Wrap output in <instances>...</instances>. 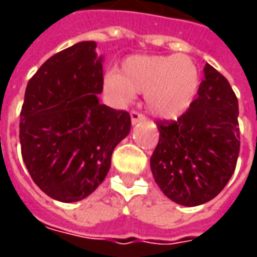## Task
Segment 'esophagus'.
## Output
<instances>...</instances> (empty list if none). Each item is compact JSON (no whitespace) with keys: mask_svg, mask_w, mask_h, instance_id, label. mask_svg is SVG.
<instances>
[{"mask_svg":"<svg viewBox=\"0 0 257 257\" xmlns=\"http://www.w3.org/2000/svg\"><path fill=\"white\" fill-rule=\"evenodd\" d=\"M130 115H132V123L133 124H137V123H140V121H144V120H146V115L142 113H139L137 110H132Z\"/></svg>","mask_w":257,"mask_h":257,"instance_id":"obj_1","label":"esophagus"}]
</instances>
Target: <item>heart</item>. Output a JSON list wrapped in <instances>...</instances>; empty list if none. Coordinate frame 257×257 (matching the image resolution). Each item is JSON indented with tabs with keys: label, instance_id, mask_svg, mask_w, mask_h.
<instances>
[{
	"label": "heart",
	"instance_id": "1",
	"mask_svg": "<svg viewBox=\"0 0 257 257\" xmlns=\"http://www.w3.org/2000/svg\"><path fill=\"white\" fill-rule=\"evenodd\" d=\"M104 87L120 103L144 93L150 113L160 118H177L197 95L200 71L187 55H132L124 60L121 74L111 71L105 75Z\"/></svg>",
	"mask_w": 257,
	"mask_h": 257
}]
</instances>
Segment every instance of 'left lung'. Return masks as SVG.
<instances>
[{
  "label": "left lung",
  "mask_w": 257,
  "mask_h": 257,
  "mask_svg": "<svg viewBox=\"0 0 257 257\" xmlns=\"http://www.w3.org/2000/svg\"><path fill=\"white\" fill-rule=\"evenodd\" d=\"M197 98L177 120H159V143L150 167L173 202L199 206L224 189L240 150L239 104L226 77L204 67Z\"/></svg>",
  "instance_id": "obj_1"
}]
</instances>
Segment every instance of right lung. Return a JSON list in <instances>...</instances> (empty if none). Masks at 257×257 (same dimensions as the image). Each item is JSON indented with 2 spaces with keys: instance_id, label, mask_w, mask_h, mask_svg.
Wrapping results in <instances>:
<instances>
[{
  "instance_id": "add662e5",
  "label": "right lung",
  "mask_w": 257,
  "mask_h": 257,
  "mask_svg": "<svg viewBox=\"0 0 257 257\" xmlns=\"http://www.w3.org/2000/svg\"><path fill=\"white\" fill-rule=\"evenodd\" d=\"M83 41L50 57L25 88L20 143L34 183L58 202H78L101 184L114 147L130 133L124 110L98 103L103 58Z\"/></svg>"
}]
</instances>
